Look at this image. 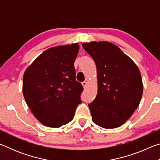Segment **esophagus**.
Returning a JSON list of instances; mask_svg holds the SVG:
<instances>
[{
	"instance_id": "1",
	"label": "esophagus",
	"mask_w": 160,
	"mask_h": 160,
	"mask_svg": "<svg viewBox=\"0 0 160 160\" xmlns=\"http://www.w3.org/2000/svg\"><path fill=\"white\" fill-rule=\"evenodd\" d=\"M82 85L83 86V88H85V87H86V85H87V82H86V81H83V82H82Z\"/></svg>"
}]
</instances>
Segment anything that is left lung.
Segmentation results:
<instances>
[{
	"mask_svg": "<svg viewBox=\"0 0 160 160\" xmlns=\"http://www.w3.org/2000/svg\"><path fill=\"white\" fill-rule=\"evenodd\" d=\"M97 66L98 90L88 104L92 121L104 128L121 126L131 117L142 98L138 68L117 46L108 42L83 43Z\"/></svg>",
	"mask_w": 160,
	"mask_h": 160,
	"instance_id": "8db88e82",
	"label": "left lung"
}]
</instances>
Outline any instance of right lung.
I'll list each match as a JSON object with an SVG mask.
<instances>
[{
	"label": "right lung",
	"mask_w": 160,
	"mask_h": 160,
	"mask_svg": "<svg viewBox=\"0 0 160 160\" xmlns=\"http://www.w3.org/2000/svg\"><path fill=\"white\" fill-rule=\"evenodd\" d=\"M79 45L48 48L25 70L22 91L34 116L43 125L59 127L72 120L83 91L75 80L74 62Z\"/></svg>",
	"instance_id": "1"
}]
</instances>
